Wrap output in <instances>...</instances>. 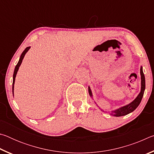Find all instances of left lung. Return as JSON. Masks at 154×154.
Masks as SVG:
<instances>
[{"label": "left lung", "mask_w": 154, "mask_h": 154, "mask_svg": "<svg viewBox=\"0 0 154 154\" xmlns=\"http://www.w3.org/2000/svg\"><path fill=\"white\" fill-rule=\"evenodd\" d=\"M140 91L139 94L134 99L133 101H132L131 103L128 104L126 105H124L123 106H121L118 109H115V110H112L111 111H109V114L111 116H113L115 117H120L126 116V115L132 113V111H134L136 109L138 106L139 105L140 101L142 100V98L144 94V92L145 90V75L143 71V67L140 66ZM88 92H89V94L91 98H93L92 90L90 89V87H88Z\"/></svg>", "instance_id": "8db88e82"}]
</instances>
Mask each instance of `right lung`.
Listing matches in <instances>:
<instances>
[{"instance_id":"right-lung-1","label":"right lung","mask_w":154,"mask_h":154,"mask_svg":"<svg viewBox=\"0 0 154 154\" xmlns=\"http://www.w3.org/2000/svg\"><path fill=\"white\" fill-rule=\"evenodd\" d=\"M30 47H27V48L24 49V51L22 52V54H21V56H20V60H19V61H18L17 65H16V66H15V70H14V75H13V87H12V92H13V94H14L15 80V77H16V75H17V71H18V70H19V68H20V66L21 64H22V60H23V59H24V56H25V55H26V54L27 53L28 51L29 50V49H30Z\"/></svg>"}]
</instances>
